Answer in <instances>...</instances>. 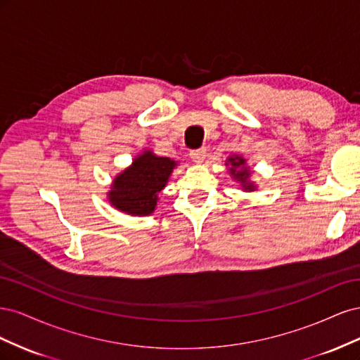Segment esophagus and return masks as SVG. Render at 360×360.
<instances>
[{
  "label": "esophagus",
  "instance_id": "1",
  "mask_svg": "<svg viewBox=\"0 0 360 360\" xmlns=\"http://www.w3.org/2000/svg\"><path fill=\"white\" fill-rule=\"evenodd\" d=\"M189 156H191L192 160H195V162H202V160L205 159V156H207V150H205V147L191 150Z\"/></svg>",
  "mask_w": 360,
  "mask_h": 360
}]
</instances>
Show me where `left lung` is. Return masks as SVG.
<instances>
[{
  "instance_id": "1",
  "label": "left lung",
  "mask_w": 360,
  "mask_h": 360,
  "mask_svg": "<svg viewBox=\"0 0 360 360\" xmlns=\"http://www.w3.org/2000/svg\"><path fill=\"white\" fill-rule=\"evenodd\" d=\"M228 162L231 163L230 172L233 174L234 179H237L238 181H240L246 189H254L252 183H249V181H248V179H249V171H248V168H243V167H245V159L238 158V156H231L230 159H228ZM238 166L243 167V169L240 172L236 171V168Z\"/></svg>"
}]
</instances>
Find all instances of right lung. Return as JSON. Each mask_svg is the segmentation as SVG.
<instances>
[{"instance_id":"obj_1","label":"right lung","mask_w":360,"mask_h":360,"mask_svg":"<svg viewBox=\"0 0 360 360\" xmlns=\"http://www.w3.org/2000/svg\"><path fill=\"white\" fill-rule=\"evenodd\" d=\"M176 162L169 158H158L151 151L138 156L132 167L114 180L108 193L114 207L134 216H146L155 212L158 193L165 188Z\"/></svg>"}]
</instances>
